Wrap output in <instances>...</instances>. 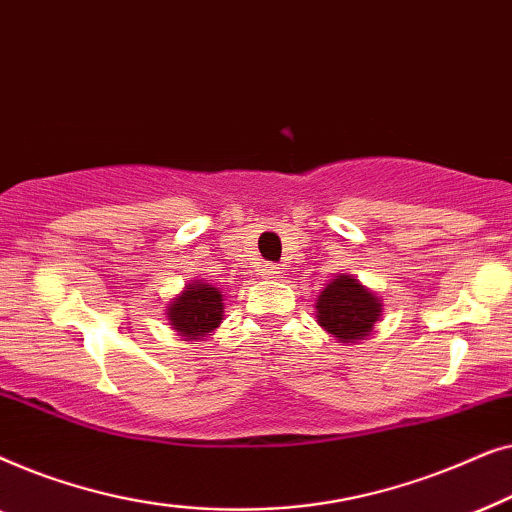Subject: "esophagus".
Instances as JSON below:
<instances>
[{
	"label": "esophagus",
	"mask_w": 512,
	"mask_h": 512,
	"mask_svg": "<svg viewBox=\"0 0 512 512\" xmlns=\"http://www.w3.org/2000/svg\"><path fill=\"white\" fill-rule=\"evenodd\" d=\"M261 275L265 279H275V277L282 275V270H279V265H275V263H265L261 268Z\"/></svg>",
	"instance_id": "obj_1"
}]
</instances>
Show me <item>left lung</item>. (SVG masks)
I'll list each match as a JSON object with an SVG mask.
<instances>
[{
  "mask_svg": "<svg viewBox=\"0 0 512 512\" xmlns=\"http://www.w3.org/2000/svg\"><path fill=\"white\" fill-rule=\"evenodd\" d=\"M380 310V300L373 293L349 275H340L321 291L317 321L340 342H354L373 331Z\"/></svg>",
  "mask_w": 512,
  "mask_h": 512,
  "instance_id": "1",
  "label": "left lung"
}]
</instances>
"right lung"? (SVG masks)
Here are the masks:
<instances>
[{
    "instance_id": "right-lung-1",
    "label": "right lung",
    "mask_w": 512,
    "mask_h": 512,
    "mask_svg": "<svg viewBox=\"0 0 512 512\" xmlns=\"http://www.w3.org/2000/svg\"><path fill=\"white\" fill-rule=\"evenodd\" d=\"M174 331H179L186 340H200L221 324L223 298L221 291L212 284H188V289L179 298L172 300L167 310Z\"/></svg>"
}]
</instances>
